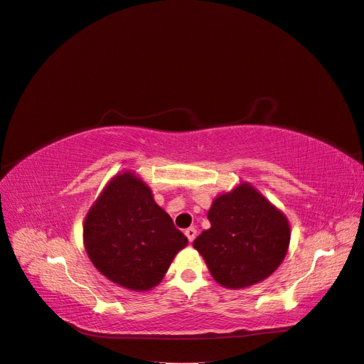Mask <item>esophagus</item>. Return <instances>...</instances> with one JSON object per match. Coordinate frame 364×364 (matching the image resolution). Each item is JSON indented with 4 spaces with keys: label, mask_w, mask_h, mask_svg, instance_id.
Wrapping results in <instances>:
<instances>
[{
    "label": "esophagus",
    "mask_w": 364,
    "mask_h": 364,
    "mask_svg": "<svg viewBox=\"0 0 364 364\" xmlns=\"http://www.w3.org/2000/svg\"><path fill=\"white\" fill-rule=\"evenodd\" d=\"M185 235H186V238H188L190 243H193V240H194V238H196V235H197V230H196V228H188V229H185Z\"/></svg>",
    "instance_id": "1"
}]
</instances>
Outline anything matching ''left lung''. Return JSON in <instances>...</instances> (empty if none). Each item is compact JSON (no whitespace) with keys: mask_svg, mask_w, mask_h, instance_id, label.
<instances>
[{"mask_svg":"<svg viewBox=\"0 0 364 364\" xmlns=\"http://www.w3.org/2000/svg\"><path fill=\"white\" fill-rule=\"evenodd\" d=\"M208 218L211 228L193 246L218 284L245 289L279 267L290 243L289 222L250 185L217 197Z\"/></svg>","mask_w":364,"mask_h":364,"instance_id":"1","label":"left lung"}]
</instances>
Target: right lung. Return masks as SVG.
Listing matches in <instances>:
<instances>
[{
    "instance_id": "obj_1",
    "label": "right lung",
    "mask_w": 364,
    "mask_h": 364,
    "mask_svg": "<svg viewBox=\"0 0 364 364\" xmlns=\"http://www.w3.org/2000/svg\"><path fill=\"white\" fill-rule=\"evenodd\" d=\"M83 238L87 257L107 279L139 291L158 285L176 253L188 245L132 173L107 183L86 215Z\"/></svg>"
}]
</instances>
